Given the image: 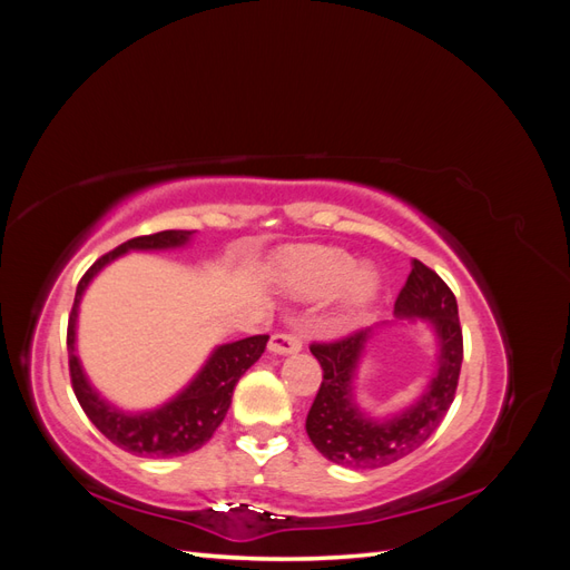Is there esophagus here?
<instances>
[{"label":"esophagus","instance_id":"esophagus-1","mask_svg":"<svg viewBox=\"0 0 570 570\" xmlns=\"http://www.w3.org/2000/svg\"><path fill=\"white\" fill-rule=\"evenodd\" d=\"M268 350L273 354H297L302 350V337L295 333H275L271 337Z\"/></svg>","mask_w":570,"mask_h":570}]
</instances>
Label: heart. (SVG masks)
Masks as SVG:
<instances>
[{
  "instance_id": "b5f03b06",
  "label": "heart",
  "mask_w": 570,
  "mask_h": 570,
  "mask_svg": "<svg viewBox=\"0 0 570 570\" xmlns=\"http://www.w3.org/2000/svg\"><path fill=\"white\" fill-rule=\"evenodd\" d=\"M281 283L297 299H323L342 287V302L347 312H361L368 306L381 285L373 268H356L352 254L321 245L292 252L283 264Z\"/></svg>"
}]
</instances>
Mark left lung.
<instances>
[{
    "label": "left lung",
    "instance_id": "left-lung-1",
    "mask_svg": "<svg viewBox=\"0 0 570 570\" xmlns=\"http://www.w3.org/2000/svg\"><path fill=\"white\" fill-rule=\"evenodd\" d=\"M394 314L400 318H425L438 335L440 352L425 394L392 419L375 421L366 416L352 394L358 358L373 327L333 342H314L308 347L323 368V383L308 409L306 433L325 459L347 469H381L419 450L440 428L454 402L463 361L454 292L433 268L413 258L409 278L394 302Z\"/></svg>",
    "mask_w": 570,
    "mask_h": 570
}]
</instances>
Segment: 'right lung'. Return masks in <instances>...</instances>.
<instances>
[{"label": "right lung", "mask_w": 570, "mask_h": 570, "mask_svg": "<svg viewBox=\"0 0 570 570\" xmlns=\"http://www.w3.org/2000/svg\"><path fill=\"white\" fill-rule=\"evenodd\" d=\"M193 237V230H161L154 235L132 237L128 243L118 245L114 252L105 254L82 275L71 316H68V333H66V347H68V371H71V385L78 396L82 411L95 423L101 435L111 440L120 450H126L135 456H151V459H166V456H183L187 452H195L199 446L212 440L216 428L226 419L230 409L233 390L239 377L245 375L249 366H254L258 356L264 354L268 335H254L237 342L220 344L214 354L206 361L204 368L195 375L178 396L166 402L164 406L142 413H128L111 406L99 396V392L88 383V375L82 373V366L76 354V323H78V306L82 299V292L88 289L95 275L111 264L116 256L126 254L130 249H174L187 245Z\"/></svg>", "instance_id": "1"}]
</instances>
